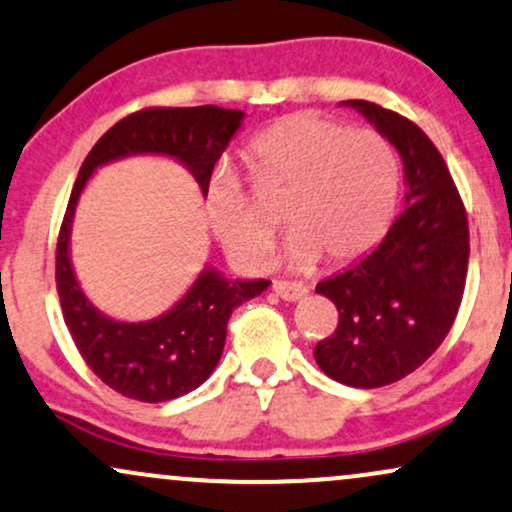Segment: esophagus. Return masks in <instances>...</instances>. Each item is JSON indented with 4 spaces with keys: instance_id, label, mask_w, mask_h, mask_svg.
I'll list each match as a JSON object with an SVG mask.
<instances>
[{
    "instance_id": "34e87169",
    "label": "esophagus",
    "mask_w": 512,
    "mask_h": 512,
    "mask_svg": "<svg viewBox=\"0 0 512 512\" xmlns=\"http://www.w3.org/2000/svg\"><path fill=\"white\" fill-rule=\"evenodd\" d=\"M273 290L278 297L285 299V302H297V299L306 297V292H309L302 282H290V280H275Z\"/></svg>"
}]
</instances>
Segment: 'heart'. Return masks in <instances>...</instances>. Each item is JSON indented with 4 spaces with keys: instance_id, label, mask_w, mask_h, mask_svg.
I'll return each instance as SVG.
<instances>
[{
    "instance_id": "1",
    "label": "heart",
    "mask_w": 512,
    "mask_h": 512,
    "mask_svg": "<svg viewBox=\"0 0 512 512\" xmlns=\"http://www.w3.org/2000/svg\"><path fill=\"white\" fill-rule=\"evenodd\" d=\"M249 158L258 182L290 189L282 218L292 232V266L309 268L321 256L345 266L386 237L398 206L400 167L378 131L347 129L311 112L287 114L251 138ZM206 218L239 268L266 266L275 225L251 206L230 167L210 177Z\"/></svg>"
}]
</instances>
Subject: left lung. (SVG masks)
Returning a JSON list of instances; mask_svg holds the SVG:
<instances>
[{
  "instance_id": "obj_1",
  "label": "left lung",
  "mask_w": 512,
  "mask_h": 512,
  "mask_svg": "<svg viewBox=\"0 0 512 512\" xmlns=\"http://www.w3.org/2000/svg\"><path fill=\"white\" fill-rule=\"evenodd\" d=\"M340 105L364 114L400 153L405 210L374 251L316 285L340 323L314 357L333 381L381 388L446 340L465 292L470 230L446 160L417 124L369 100Z\"/></svg>"
}]
</instances>
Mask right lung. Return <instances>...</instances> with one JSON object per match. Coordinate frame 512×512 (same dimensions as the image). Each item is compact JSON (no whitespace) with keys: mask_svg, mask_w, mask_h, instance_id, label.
<instances>
[{"mask_svg":"<svg viewBox=\"0 0 512 512\" xmlns=\"http://www.w3.org/2000/svg\"><path fill=\"white\" fill-rule=\"evenodd\" d=\"M244 117L242 110L215 105L134 112L102 134L78 170L57 242L59 304L93 374L126 398L165 402L201 386L220 362L232 311L258 297L270 280L227 278L206 266L170 311L150 321H117L95 309L76 280L69 244L78 198L98 167L131 155H165L182 162L206 196L215 162L242 129Z\"/></svg>","mask_w":512,"mask_h":512,"instance_id":"obj_1","label":"right lung"}]
</instances>
